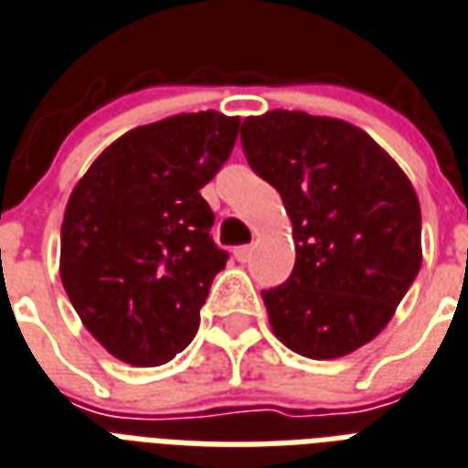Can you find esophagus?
<instances>
[{
    "instance_id": "esophagus-1",
    "label": "esophagus",
    "mask_w": 468,
    "mask_h": 468,
    "mask_svg": "<svg viewBox=\"0 0 468 468\" xmlns=\"http://www.w3.org/2000/svg\"><path fill=\"white\" fill-rule=\"evenodd\" d=\"M252 258V245H240V248H235V260L238 262H248Z\"/></svg>"
}]
</instances>
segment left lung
<instances>
[{
  "mask_svg": "<svg viewBox=\"0 0 468 468\" xmlns=\"http://www.w3.org/2000/svg\"><path fill=\"white\" fill-rule=\"evenodd\" d=\"M252 171L280 191L297 262L262 292L272 334L331 361L380 334L422 265V216L405 171L361 127L299 110L248 117Z\"/></svg>",
  "mask_w": 468,
  "mask_h": 468,
  "instance_id": "left-lung-1",
  "label": "left lung"
}]
</instances>
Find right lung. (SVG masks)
I'll return each mask as SVG.
<instances>
[{
	"label": "right lung",
	"mask_w": 468,
	"mask_h": 468,
	"mask_svg": "<svg viewBox=\"0 0 468 468\" xmlns=\"http://www.w3.org/2000/svg\"><path fill=\"white\" fill-rule=\"evenodd\" d=\"M240 117L184 112L134 127L90 164L60 226V282L120 361L152 368L191 344L228 252L201 188L228 162Z\"/></svg>",
	"instance_id": "obj_1"
}]
</instances>
